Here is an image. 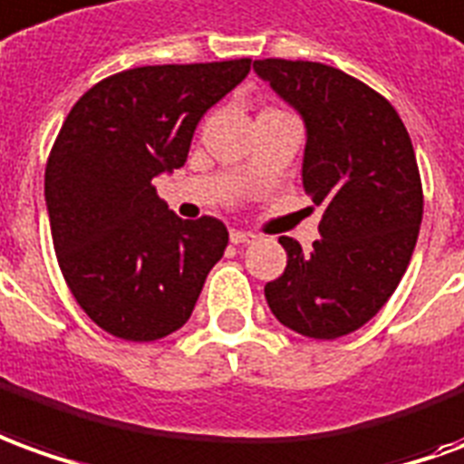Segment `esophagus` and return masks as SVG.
I'll return each instance as SVG.
<instances>
[{"mask_svg": "<svg viewBox=\"0 0 464 464\" xmlns=\"http://www.w3.org/2000/svg\"><path fill=\"white\" fill-rule=\"evenodd\" d=\"M229 242L232 245H249V242H255V235L252 232H242V229H232L229 232Z\"/></svg>", "mask_w": 464, "mask_h": 464, "instance_id": "obj_1", "label": "esophagus"}]
</instances>
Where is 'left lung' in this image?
<instances>
[{
	"label": "left lung",
	"instance_id": "1",
	"mask_svg": "<svg viewBox=\"0 0 464 464\" xmlns=\"http://www.w3.org/2000/svg\"><path fill=\"white\" fill-rule=\"evenodd\" d=\"M252 67L304 121L302 187L322 207L310 255L279 237L287 267L265 297L285 327L337 340L382 310L410 265L422 222L415 150L395 107L340 69L287 59Z\"/></svg>",
	"mask_w": 464,
	"mask_h": 464
}]
</instances>
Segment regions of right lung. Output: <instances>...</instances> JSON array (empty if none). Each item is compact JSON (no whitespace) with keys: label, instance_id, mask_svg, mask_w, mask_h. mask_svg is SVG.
<instances>
[{"label":"right lung","instance_id":"right-lung-1","mask_svg":"<svg viewBox=\"0 0 464 464\" xmlns=\"http://www.w3.org/2000/svg\"><path fill=\"white\" fill-rule=\"evenodd\" d=\"M247 74L249 59L127 69L59 130L44 172L54 252L82 310L120 340L179 330L225 255L227 227L169 212L154 179L187 162L199 120Z\"/></svg>","mask_w":464,"mask_h":464}]
</instances>
